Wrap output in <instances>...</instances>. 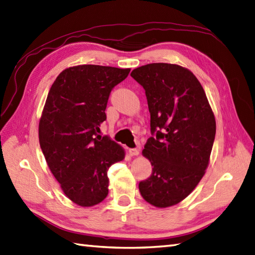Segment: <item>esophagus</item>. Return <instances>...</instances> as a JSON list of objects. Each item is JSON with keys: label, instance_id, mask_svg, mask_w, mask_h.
Returning <instances> with one entry per match:
<instances>
[{"label": "esophagus", "instance_id": "34e87169", "mask_svg": "<svg viewBox=\"0 0 255 255\" xmlns=\"http://www.w3.org/2000/svg\"><path fill=\"white\" fill-rule=\"evenodd\" d=\"M128 154H129V156H137L139 154V148L137 147V148L128 149Z\"/></svg>", "mask_w": 255, "mask_h": 255}]
</instances>
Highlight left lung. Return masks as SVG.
<instances>
[{"instance_id":"1","label":"left lung","mask_w":255,"mask_h":255,"mask_svg":"<svg viewBox=\"0 0 255 255\" xmlns=\"http://www.w3.org/2000/svg\"><path fill=\"white\" fill-rule=\"evenodd\" d=\"M131 76L144 88L150 113L151 136L143 155L152 169L139 192L156 207L172 206L205 173L216 134L214 113L199 80L182 66L151 63Z\"/></svg>"}]
</instances>
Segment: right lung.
Wrapping results in <instances>:
<instances>
[{
	"label": "right lung",
	"instance_id": "add662e5",
	"mask_svg": "<svg viewBox=\"0 0 255 255\" xmlns=\"http://www.w3.org/2000/svg\"><path fill=\"white\" fill-rule=\"evenodd\" d=\"M129 69L78 65L52 84L39 123V142L48 166L65 195L88 207L108 195V170L124 158L109 136L99 135L111 90Z\"/></svg>",
	"mask_w": 255,
	"mask_h": 255
}]
</instances>
